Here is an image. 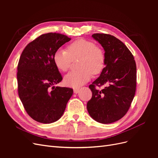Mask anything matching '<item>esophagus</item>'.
I'll use <instances>...</instances> for the list:
<instances>
[{
    "label": "esophagus",
    "instance_id": "obj_1",
    "mask_svg": "<svg viewBox=\"0 0 158 158\" xmlns=\"http://www.w3.org/2000/svg\"><path fill=\"white\" fill-rule=\"evenodd\" d=\"M79 90H80L79 88H74V94H78L79 92Z\"/></svg>",
    "mask_w": 158,
    "mask_h": 158
}]
</instances>
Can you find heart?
Segmentation results:
<instances>
[{
	"instance_id": "b5f03b06",
	"label": "heart",
	"mask_w": 158,
	"mask_h": 158,
	"mask_svg": "<svg viewBox=\"0 0 158 158\" xmlns=\"http://www.w3.org/2000/svg\"><path fill=\"white\" fill-rule=\"evenodd\" d=\"M78 68L76 71H72L64 77L66 85L73 88H78L87 82L92 73L98 74L105 67L106 55L103 50L96 46L95 43L80 39L72 43L67 47L56 50L53 55L54 63L59 70L67 71L73 60L79 59Z\"/></svg>"
}]
</instances>
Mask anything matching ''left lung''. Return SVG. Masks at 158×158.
Returning a JSON list of instances; mask_svg holds the SVG:
<instances>
[{"mask_svg": "<svg viewBox=\"0 0 158 158\" xmlns=\"http://www.w3.org/2000/svg\"><path fill=\"white\" fill-rule=\"evenodd\" d=\"M92 36L105 51L106 67L89 85L92 97L87 109L97 122L112 123L125 116L131 107L136 92V65L131 52L115 37L106 33ZM103 85L106 87L102 90L95 88Z\"/></svg>", "mask_w": 158, "mask_h": 158, "instance_id": "obj_1", "label": "left lung"}]
</instances>
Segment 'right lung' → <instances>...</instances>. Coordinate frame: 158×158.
Masks as SVG:
<instances>
[{
  "mask_svg": "<svg viewBox=\"0 0 158 158\" xmlns=\"http://www.w3.org/2000/svg\"><path fill=\"white\" fill-rule=\"evenodd\" d=\"M71 39L48 33L25 47L18 64V95L27 113L39 123L49 124L62 117L73 94L70 88L55 86L63 80L53 55Z\"/></svg>",
  "mask_w": 158,
  "mask_h": 158,
  "instance_id": "obj_1",
  "label": "right lung"
}]
</instances>
